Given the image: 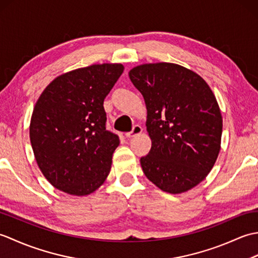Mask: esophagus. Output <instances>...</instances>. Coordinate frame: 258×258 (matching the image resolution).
<instances>
[{
  "instance_id": "esophagus-1",
  "label": "esophagus",
  "mask_w": 258,
  "mask_h": 258,
  "mask_svg": "<svg viewBox=\"0 0 258 258\" xmlns=\"http://www.w3.org/2000/svg\"><path fill=\"white\" fill-rule=\"evenodd\" d=\"M142 132H143V128H142L141 125H134L132 131H131V132H128V133H126L125 136H126V138H133V136L139 135Z\"/></svg>"
}]
</instances>
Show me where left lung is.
I'll return each instance as SVG.
<instances>
[{"label":"left lung","instance_id":"8db88e82","mask_svg":"<svg viewBox=\"0 0 258 258\" xmlns=\"http://www.w3.org/2000/svg\"><path fill=\"white\" fill-rule=\"evenodd\" d=\"M128 75L147 108L152 147L141 157L144 174L167 193L193 188L211 172L221 150L216 97L200 75L177 64H143Z\"/></svg>","mask_w":258,"mask_h":258}]
</instances>
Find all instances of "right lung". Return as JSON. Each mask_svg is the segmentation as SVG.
<instances>
[{"label": "right lung", "mask_w": 258, "mask_h": 258, "mask_svg": "<svg viewBox=\"0 0 258 258\" xmlns=\"http://www.w3.org/2000/svg\"><path fill=\"white\" fill-rule=\"evenodd\" d=\"M124 67L95 64L59 75L33 109L30 140L41 172L71 195L91 194L104 183L118 135L106 130L104 98Z\"/></svg>", "instance_id": "add662e5"}]
</instances>
